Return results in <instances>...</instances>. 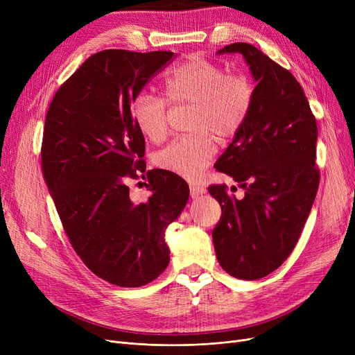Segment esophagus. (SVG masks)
<instances>
[{
  "label": "esophagus",
  "instance_id": "1",
  "mask_svg": "<svg viewBox=\"0 0 355 355\" xmlns=\"http://www.w3.org/2000/svg\"><path fill=\"white\" fill-rule=\"evenodd\" d=\"M190 194H191V198H198L202 194H206V190L200 187V185H190Z\"/></svg>",
  "mask_w": 355,
  "mask_h": 355
}]
</instances>
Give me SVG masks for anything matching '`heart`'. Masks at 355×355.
I'll return each instance as SVG.
<instances>
[{"label":"heart","instance_id":"obj_1","mask_svg":"<svg viewBox=\"0 0 355 355\" xmlns=\"http://www.w3.org/2000/svg\"><path fill=\"white\" fill-rule=\"evenodd\" d=\"M166 98L175 105L193 103L191 129L196 135L174 139L155 157L165 171L187 180H197L209 166L214 141L239 134L253 105L254 90L250 80L202 55L190 59L168 73ZM130 115L139 132L153 142H161L168 132V101L151 92H141L130 103Z\"/></svg>","mask_w":355,"mask_h":355}]
</instances>
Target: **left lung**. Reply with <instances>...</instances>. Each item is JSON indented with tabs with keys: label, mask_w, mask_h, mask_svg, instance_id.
I'll return each instance as SVG.
<instances>
[{
	"label": "left lung",
	"mask_w": 355,
	"mask_h": 355,
	"mask_svg": "<svg viewBox=\"0 0 355 355\" xmlns=\"http://www.w3.org/2000/svg\"><path fill=\"white\" fill-rule=\"evenodd\" d=\"M223 53L243 55L257 85L246 123L214 165L240 182L245 197L230 196L225 184L210 185L221 206L213 243L223 269L254 281L281 266L302 233L320 184L318 128L289 70L248 43Z\"/></svg>",
	"instance_id": "obj_1"
}]
</instances>
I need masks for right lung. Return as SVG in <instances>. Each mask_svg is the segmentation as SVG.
<instances>
[{"label":"right lung","mask_w":355,"mask_h":355,"mask_svg":"<svg viewBox=\"0 0 355 355\" xmlns=\"http://www.w3.org/2000/svg\"><path fill=\"white\" fill-rule=\"evenodd\" d=\"M173 59V51L92 54L46 115L42 170L63 229L82 262L122 288L144 286L166 269L165 230L190 196L187 182L165 170L146 171V202L130 200L126 185L146 168L130 103Z\"/></svg>","instance_id":"right-lung-1"}]
</instances>
